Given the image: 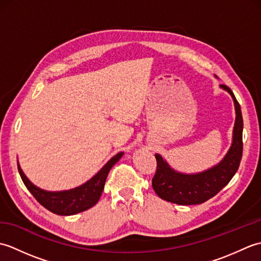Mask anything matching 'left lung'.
<instances>
[{
    "label": "left lung",
    "instance_id": "obj_1",
    "mask_svg": "<svg viewBox=\"0 0 261 261\" xmlns=\"http://www.w3.org/2000/svg\"><path fill=\"white\" fill-rule=\"evenodd\" d=\"M221 87L231 94L237 114L233 141L230 150L219 165L195 175L177 173L169 167L160 154H154L157 169L152 178V187L157 195L165 201L179 205L202 204L215 196L225 185H228L239 168L243 149L241 108L230 88L226 85H221Z\"/></svg>",
    "mask_w": 261,
    "mask_h": 261
}]
</instances>
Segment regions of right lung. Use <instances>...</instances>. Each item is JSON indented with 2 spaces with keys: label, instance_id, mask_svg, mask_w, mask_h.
Returning <instances> with one entry per match:
<instances>
[{
  "label": "right lung",
  "instance_id": "1",
  "mask_svg": "<svg viewBox=\"0 0 261 261\" xmlns=\"http://www.w3.org/2000/svg\"><path fill=\"white\" fill-rule=\"evenodd\" d=\"M122 154L123 152H119L113 158H111L108 164L84 185L64 192H47L40 190V188L31 184V181L27 178L19 164L18 169L25 187L43 207L58 215H73L91 208L98 202L104 190V184L109 171L119 162Z\"/></svg>",
  "mask_w": 261,
  "mask_h": 261
}]
</instances>
